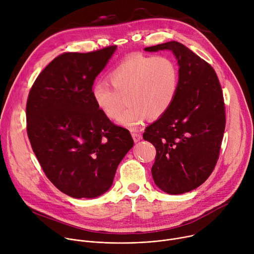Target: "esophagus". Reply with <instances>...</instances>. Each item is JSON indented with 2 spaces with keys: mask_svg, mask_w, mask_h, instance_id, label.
Returning <instances> with one entry per match:
<instances>
[{
  "mask_svg": "<svg viewBox=\"0 0 254 254\" xmlns=\"http://www.w3.org/2000/svg\"><path fill=\"white\" fill-rule=\"evenodd\" d=\"M131 135H132V138H133V140H134V142H137V141H139L140 139H141V134L139 133V132H137V131H132L131 132Z\"/></svg>",
  "mask_w": 254,
  "mask_h": 254,
  "instance_id": "esophagus-1",
  "label": "esophagus"
}]
</instances>
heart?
Segmentation results:
<instances>
[{
    "label": "heart",
    "instance_id": "obj_1",
    "mask_svg": "<svg viewBox=\"0 0 254 254\" xmlns=\"http://www.w3.org/2000/svg\"><path fill=\"white\" fill-rule=\"evenodd\" d=\"M108 81L112 86L106 81L93 85L94 103L106 118H120L123 126L134 128L148 116L158 119L167 113L179 91V68L167 55L134 54L111 71ZM127 97L130 105L121 116Z\"/></svg>",
    "mask_w": 254,
    "mask_h": 254
}]
</instances>
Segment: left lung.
Here are the masks:
<instances>
[{"mask_svg":"<svg viewBox=\"0 0 254 254\" xmlns=\"http://www.w3.org/2000/svg\"><path fill=\"white\" fill-rule=\"evenodd\" d=\"M159 50L172 51L178 60L179 91L167 113L142 136L157 151L155 184L179 195L202 185L213 172L225 129V106L218 77L205 60L177 41L144 48Z\"/></svg>","mask_w":254,"mask_h":254,"instance_id":"obj_1","label":"left lung"}]
</instances>
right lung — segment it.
I'll return each instance as SVG.
<instances>
[{
	"label": "right lung",
	"instance_id": "obj_1",
	"mask_svg": "<svg viewBox=\"0 0 254 254\" xmlns=\"http://www.w3.org/2000/svg\"><path fill=\"white\" fill-rule=\"evenodd\" d=\"M117 46L64 53L35 80L26 106L33 152L52 184L72 198H95L110 190L118 166L132 148L127 128L97 108L91 90Z\"/></svg>",
	"mask_w": 254,
	"mask_h": 254
}]
</instances>
